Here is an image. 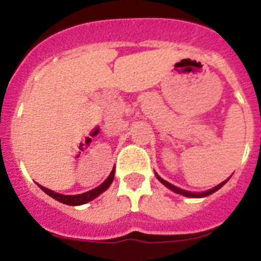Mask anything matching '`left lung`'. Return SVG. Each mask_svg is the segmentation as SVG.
<instances>
[{"label":"left lung","instance_id":"left-lung-1","mask_svg":"<svg viewBox=\"0 0 261 261\" xmlns=\"http://www.w3.org/2000/svg\"><path fill=\"white\" fill-rule=\"evenodd\" d=\"M155 175H156V174H155ZM156 177H158V180L161 181V183H162V184H165V186L167 187V188H170V190H171V191H174V192L179 193V195L187 196V197H205V196H209V195H212V193H214V192H216V191H218V190H220L221 187H222L223 184H225V183H227V180H229V179H226L225 181H222V183H221V184H218V186H216V187H214V188H212V190H209V191H205V192L196 193V192H187V191H184V190H180V188H177V187L172 186L171 183H168V181L163 180L162 177H161V176H158V175H156Z\"/></svg>","mask_w":261,"mask_h":261}]
</instances>
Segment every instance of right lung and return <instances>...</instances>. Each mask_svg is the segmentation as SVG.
<instances>
[{
	"mask_svg": "<svg viewBox=\"0 0 261 261\" xmlns=\"http://www.w3.org/2000/svg\"><path fill=\"white\" fill-rule=\"evenodd\" d=\"M114 177H115V170H112L110 174V176L106 179L105 181H103L102 184L99 187H96V188H94V190L89 191V192H85V193H81V195H73V196H68V195H61V193H57V192H53V191L48 190V188H45V187L40 186V184H38L39 187H40L41 190L44 191L47 195H49L50 197H53L55 200H57V201L62 202V204H66V205H82V204H86V202L91 201V200H94L95 197H98L100 193L105 192L106 190H107L108 187L111 186V183L114 181Z\"/></svg>",
	"mask_w": 261,
	"mask_h": 261,
	"instance_id": "obj_1",
	"label": "right lung"
}]
</instances>
